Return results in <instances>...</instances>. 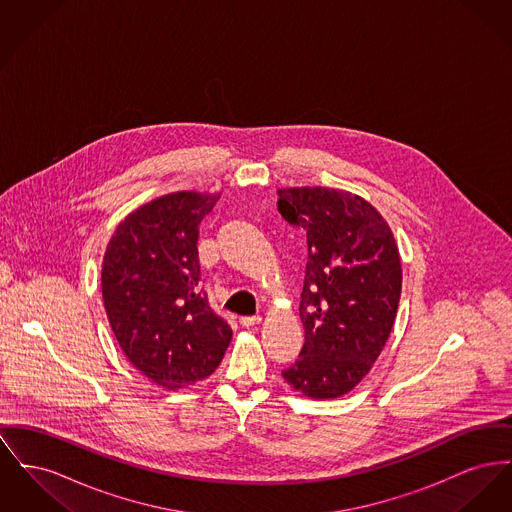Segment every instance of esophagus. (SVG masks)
<instances>
[{
  "label": "esophagus",
  "mask_w": 512,
  "mask_h": 512,
  "mask_svg": "<svg viewBox=\"0 0 512 512\" xmlns=\"http://www.w3.org/2000/svg\"><path fill=\"white\" fill-rule=\"evenodd\" d=\"M261 323V317L259 315H253V317H241L240 325L241 327H245V329H249V327H255V325H259Z\"/></svg>",
  "instance_id": "obj_1"
}]
</instances>
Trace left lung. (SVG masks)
Wrapping results in <instances>:
<instances>
[{
	"label": "left lung",
	"mask_w": 512,
	"mask_h": 512,
	"mask_svg": "<svg viewBox=\"0 0 512 512\" xmlns=\"http://www.w3.org/2000/svg\"><path fill=\"white\" fill-rule=\"evenodd\" d=\"M278 211L307 232L300 358L282 371L307 398L352 391L391 336L402 265L387 220L360 195L329 187L278 189Z\"/></svg>",
	"instance_id": "left-lung-1"
}]
</instances>
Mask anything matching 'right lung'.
<instances>
[{
    "instance_id": "1",
    "label": "right lung",
    "mask_w": 512,
    "mask_h": 512,
    "mask_svg": "<svg viewBox=\"0 0 512 512\" xmlns=\"http://www.w3.org/2000/svg\"><path fill=\"white\" fill-rule=\"evenodd\" d=\"M220 193L176 191L129 212L108 241L102 298L125 358L178 391L209 377L232 329L199 290V224Z\"/></svg>"
}]
</instances>
